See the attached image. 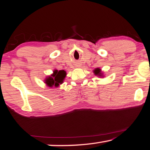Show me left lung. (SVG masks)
Instances as JSON below:
<instances>
[{
  "label": "left lung",
  "instance_id": "left-lung-1",
  "mask_svg": "<svg viewBox=\"0 0 150 150\" xmlns=\"http://www.w3.org/2000/svg\"><path fill=\"white\" fill-rule=\"evenodd\" d=\"M93 73H94V74L95 76H98V77H100V78L104 77L103 71H102L101 69L99 68H95V70H93Z\"/></svg>",
  "mask_w": 150,
  "mask_h": 150
}]
</instances>
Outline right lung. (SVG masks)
I'll use <instances>...</instances> for the list:
<instances>
[{
  "label": "right lung",
  "mask_w": 150,
  "mask_h": 150,
  "mask_svg": "<svg viewBox=\"0 0 150 150\" xmlns=\"http://www.w3.org/2000/svg\"><path fill=\"white\" fill-rule=\"evenodd\" d=\"M67 75L66 71L65 70H54L52 74L46 77L45 80V83L49 87H58L60 84L64 82Z\"/></svg>",
  "instance_id": "1"
}]
</instances>
